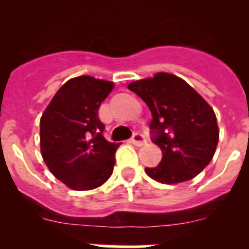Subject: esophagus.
Segmentation results:
<instances>
[{"instance_id": "34e87169", "label": "esophagus", "mask_w": 249, "mask_h": 249, "mask_svg": "<svg viewBox=\"0 0 249 249\" xmlns=\"http://www.w3.org/2000/svg\"><path fill=\"white\" fill-rule=\"evenodd\" d=\"M132 143L136 144V146H143V144L147 143V140L146 137H144L142 133H140V132H136L135 135L132 136Z\"/></svg>"}]
</instances>
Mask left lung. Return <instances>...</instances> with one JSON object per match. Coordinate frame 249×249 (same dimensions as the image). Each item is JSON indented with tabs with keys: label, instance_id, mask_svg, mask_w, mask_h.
I'll return each mask as SVG.
<instances>
[{
	"label": "left lung",
	"instance_id": "1",
	"mask_svg": "<svg viewBox=\"0 0 249 249\" xmlns=\"http://www.w3.org/2000/svg\"><path fill=\"white\" fill-rule=\"evenodd\" d=\"M128 89L151 109V140L162 160L146 173L160 183H179L202 172L214 155L219 131L211 106L186 81L169 73L136 81Z\"/></svg>",
	"mask_w": 249,
	"mask_h": 249
}]
</instances>
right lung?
Segmentation results:
<instances>
[{
	"label": "right lung",
	"mask_w": 249,
	"mask_h": 249,
	"mask_svg": "<svg viewBox=\"0 0 249 249\" xmlns=\"http://www.w3.org/2000/svg\"><path fill=\"white\" fill-rule=\"evenodd\" d=\"M114 85L80 76L57 91L39 122L41 152L52 175L76 191L102 186L113 172L121 143L103 137L98 108Z\"/></svg>",
	"instance_id": "add662e5"
}]
</instances>
